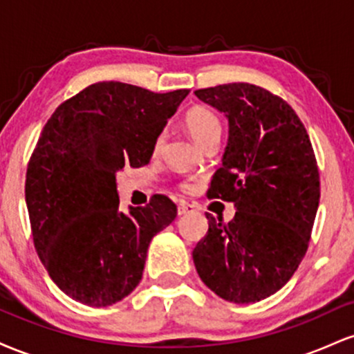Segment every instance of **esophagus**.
Returning a JSON list of instances; mask_svg holds the SVG:
<instances>
[{
    "mask_svg": "<svg viewBox=\"0 0 354 354\" xmlns=\"http://www.w3.org/2000/svg\"><path fill=\"white\" fill-rule=\"evenodd\" d=\"M194 209L196 208H194L193 205H189V203H180V205H178V214H180V216H183V214L193 213Z\"/></svg>",
    "mask_w": 354,
    "mask_h": 354,
    "instance_id": "obj_1",
    "label": "esophagus"
}]
</instances>
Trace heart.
<instances>
[{"instance_id":"b5f03b06","label":"heart","mask_w":354,"mask_h":354,"mask_svg":"<svg viewBox=\"0 0 354 354\" xmlns=\"http://www.w3.org/2000/svg\"><path fill=\"white\" fill-rule=\"evenodd\" d=\"M185 124L191 138H193L198 145H201L203 141L208 140L211 136H219V133H221V123H219L218 116L214 115L213 111H209L208 108L203 106L189 109V111L186 113ZM161 141H163V135L158 136L156 145L154 146L158 148V146L161 145ZM183 188L191 189L193 188V181H185L183 183Z\"/></svg>"}]
</instances>
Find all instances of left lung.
Returning <instances> with one entry per match:
<instances>
[{
    "label": "left lung",
    "mask_w": 354,
    "mask_h": 354,
    "mask_svg": "<svg viewBox=\"0 0 354 354\" xmlns=\"http://www.w3.org/2000/svg\"><path fill=\"white\" fill-rule=\"evenodd\" d=\"M228 118V145L209 198L236 208L228 225L208 213L193 250L201 281L226 301H261L290 281L304 258L319 203L315 151L295 109L250 83L198 89Z\"/></svg>",
    "instance_id": "1"
}]
</instances>
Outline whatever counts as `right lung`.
Instances as JSON below:
<instances>
[{
    "label": "right lung",
    "instance_id": "right-lung-1",
    "mask_svg": "<svg viewBox=\"0 0 354 354\" xmlns=\"http://www.w3.org/2000/svg\"><path fill=\"white\" fill-rule=\"evenodd\" d=\"M188 93L103 81L61 103L44 124L24 194L39 259L70 298L109 306L140 283L149 243L171 225L176 205L154 194L149 205L123 213L116 174L149 163Z\"/></svg>",
    "mask_w": 354,
    "mask_h": 354
}]
</instances>
